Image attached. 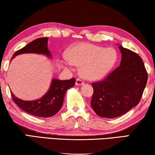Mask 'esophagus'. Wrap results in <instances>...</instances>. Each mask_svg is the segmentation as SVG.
I'll use <instances>...</instances> for the list:
<instances>
[{
	"label": "esophagus",
	"mask_w": 155,
	"mask_h": 155,
	"mask_svg": "<svg viewBox=\"0 0 155 155\" xmlns=\"http://www.w3.org/2000/svg\"><path fill=\"white\" fill-rule=\"evenodd\" d=\"M84 82L81 79V78H77V80H76V85L78 86H80V85H82L84 84Z\"/></svg>",
	"instance_id": "obj_1"
}]
</instances>
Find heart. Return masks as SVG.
<instances>
[{"instance_id":"1","label":"heart","mask_w":155,"mask_h":155,"mask_svg":"<svg viewBox=\"0 0 155 155\" xmlns=\"http://www.w3.org/2000/svg\"><path fill=\"white\" fill-rule=\"evenodd\" d=\"M70 63L80 67V73L88 80L101 78L110 71L117 59L113 48H107L88 43H80L67 54Z\"/></svg>"}]
</instances>
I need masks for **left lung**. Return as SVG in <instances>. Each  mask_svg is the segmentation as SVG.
I'll use <instances>...</instances> for the list:
<instances>
[{
  "mask_svg": "<svg viewBox=\"0 0 155 155\" xmlns=\"http://www.w3.org/2000/svg\"><path fill=\"white\" fill-rule=\"evenodd\" d=\"M120 64L101 81L92 83L91 106L101 117L114 118L139 104L148 80V73L140 56L119 46Z\"/></svg>",
  "mask_w": 155,
  "mask_h": 155,
  "instance_id": "8db88e82",
  "label": "left lung"
}]
</instances>
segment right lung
I'll return each instance as SVG.
<instances>
[{"label": "right lung", "mask_w": 155, "mask_h": 155, "mask_svg": "<svg viewBox=\"0 0 155 155\" xmlns=\"http://www.w3.org/2000/svg\"><path fill=\"white\" fill-rule=\"evenodd\" d=\"M24 53H36L45 54L51 57L50 52L48 48V38H39L26 45L25 47L16 51L12 59L15 56ZM75 79L59 80L53 79L50 88L44 96L35 101H23L17 98L11 91L13 101L24 112L38 117H51L61 110L63 104L64 97L68 89L74 86Z\"/></svg>", "instance_id": "obj_1"}]
</instances>
